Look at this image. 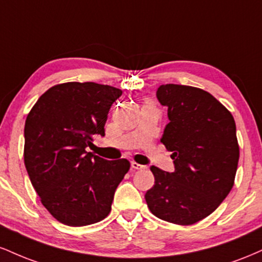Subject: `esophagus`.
<instances>
[{"label":"esophagus","mask_w":262,"mask_h":262,"mask_svg":"<svg viewBox=\"0 0 262 262\" xmlns=\"http://www.w3.org/2000/svg\"><path fill=\"white\" fill-rule=\"evenodd\" d=\"M130 166H132V169H134V170H143V169H145V166H144V165L138 164V162H135V161H132L130 162Z\"/></svg>","instance_id":"obj_1"}]
</instances>
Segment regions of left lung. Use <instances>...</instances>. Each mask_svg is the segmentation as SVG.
<instances>
[{
    "label": "left lung",
    "mask_w": 262,
    "mask_h": 262,
    "mask_svg": "<svg viewBox=\"0 0 262 262\" xmlns=\"http://www.w3.org/2000/svg\"><path fill=\"white\" fill-rule=\"evenodd\" d=\"M167 107L161 143L172 151L175 171L150 170L155 183L145 193L155 217L189 225L214 212L234 185L239 145L233 116L204 90L167 83L156 91Z\"/></svg>",
    "instance_id": "1"
}]
</instances>
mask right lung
I'll use <instances>...</instances> for the list:
<instances>
[{
    "instance_id": "1",
    "label": "right lung",
    "mask_w": 262,
    "mask_h": 262,
    "mask_svg": "<svg viewBox=\"0 0 262 262\" xmlns=\"http://www.w3.org/2000/svg\"><path fill=\"white\" fill-rule=\"evenodd\" d=\"M122 91L95 82H66L39 97L27 116L25 165L43 206L60 223L83 227L108 215L130 164L87 152L104 135L108 112Z\"/></svg>"
}]
</instances>
